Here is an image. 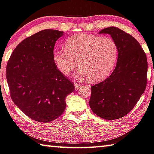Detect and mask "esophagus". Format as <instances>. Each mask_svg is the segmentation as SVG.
Wrapping results in <instances>:
<instances>
[{
	"label": "esophagus",
	"instance_id": "34e87169",
	"mask_svg": "<svg viewBox=\"0 0 154 154\" xmlns=\"http://www.w3.org/2000/svg\"><path fill=\"white\" fill-rule=\"evenodd\" d=\"M75 89H79L82 86H81L80 84H78L77 83L75 82Z\"/></svg>",
	"mask_w": 154,
	"mask_h": 154
}]
</instances>
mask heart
<instances>
[{
  "instance_id": "obj_1",
  "label": "heart",
  "mask_w": 154,
  "mask_h": 154,
  "mask_svg": "<svg viewBox=\"0 0 154 154\" xmlns=\"http://www.w3.org/2000/svg\"><path fill=\"white\" fill-rule=\"evenodd\" d=\"M118 54V44L112 38L79 33L65 42V50L54 52L53 60L63 75H69L79 65L77 77L99 82L110 75Z\"/></svg>"
}]
</instances>
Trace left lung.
<instances>
[{
    "mask_svg": "<svg viewBox=\"0 0 154 154\" xmlns=\"http://www.w3.org/2000/svg\"><path fill=\"white\" fill-rule=\"evenodd\" d=\"M100 33H108L116 41L118 60L107 79L91 86L89 104L100 118L115 120L130 112L143 94L147 85V57L138 41L123 30L110 27Z\"/></svg>",
    "mask_w": 154,
    "mask_h": 154,
    "instance_id": "1",
    "label": "left lung"
}]
</instances>
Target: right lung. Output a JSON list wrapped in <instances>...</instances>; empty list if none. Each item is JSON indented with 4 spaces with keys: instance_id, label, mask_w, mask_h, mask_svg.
Wrapping results in <instances>:
<instances>
[{
    "instance_id": "right-lung-1",
    "label": "right lung",
    "mask_w": 154,
    "mask_h": 154,
    "mask_svg": "<svg viewBox=\"0 0 154 154\" xmlns=\"http://www.w3.org/2000/svg\"><path fill=\"white\" fill-rule=\"evenodd\" d=\"M63 32L44 29L17 46L8 60L6 75L10 96L30 119L41 122L62 115L73 83L57 69L54 47Z\"/></svg>"
}]
</instances>
